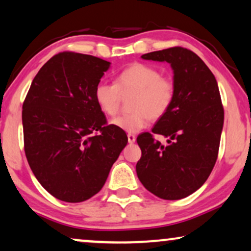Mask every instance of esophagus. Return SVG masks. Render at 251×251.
Here are the masks:
<instances>
[{"label":"esophagus","instance_id":"34e87169","mask_svg":"<svg viewBox=\"0 0 251 251\" xmlns=\"http://www.w3.org/2000/svg\"><path fill=\"white\" fill-rule=\"evenodd\" d=\"M128 141H129V144H133L134 141H136V136L132 133H128Z\"/></svg>","mask_w":251,"mask_h":251}]
</instances>
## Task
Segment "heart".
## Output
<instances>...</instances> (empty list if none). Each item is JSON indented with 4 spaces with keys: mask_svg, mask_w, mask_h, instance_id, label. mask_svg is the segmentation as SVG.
Segmentation results:
<instances>
[{
    "mask_svg": "<svg viewBox=\"0 0 251 251\" xmlns=\"http://www.w3.org/2000/svg\"><path fill=\"white\" fill-rule=\"evenodd\" d=\"M134 92L132 112L112 120V125L126 132H138L146 128L152 119L168 113L176 95V85L172 78L162 75L157 68L145 63H133L117 75L115 83L100 81L94 96L105 114L113 117L119 112L121 93Z\"/></svg>",
    "mask_w": 251,
    "mask_h": 251,
    "instance_id": "1",
    "label": "heart"
}]
</instances>
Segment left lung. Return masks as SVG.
I'll return each instance as SVG.
<instances>
[{"label": "left lung", "mask_w": 251, "mask_h": 251, "mask_svg": "<svg viewBox=\"0 0 251 251\" xmlns=\"http://www.w3.org/2000/svg\"><path fill=\"white\" fill-rule=\"evenodd\" d=\"M168 62L173 69L176 95L151 132L168 138L161 144L150 132L137 137L141 157L138 179L157 197L176 201L205 183L219 155L224 110L216 79L192 50L176 46L141 55Z\"/></svg>", "instance_id": "left-lung-1"}]
</instances>
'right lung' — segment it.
I'll list each match as a JSON object with an SVG mask.
<instances>
[{"instance_id":"add662e5","label":"right lung","mask_w":251,"mask_h":251,"mask_svg":"<svg viewBox=\"0 0 251 251\" xmlns=\"http://www.w3.org/2000/svg\"><path fill=\"white\" fill-rule=\"evenodd\" d=\"M110 64L61 52L41 68L25 99L27 161L39 183L60 201L80 202L96 195L128 143L122 129L107 125L94 96Z\"/></svg>"}]
</instances>
